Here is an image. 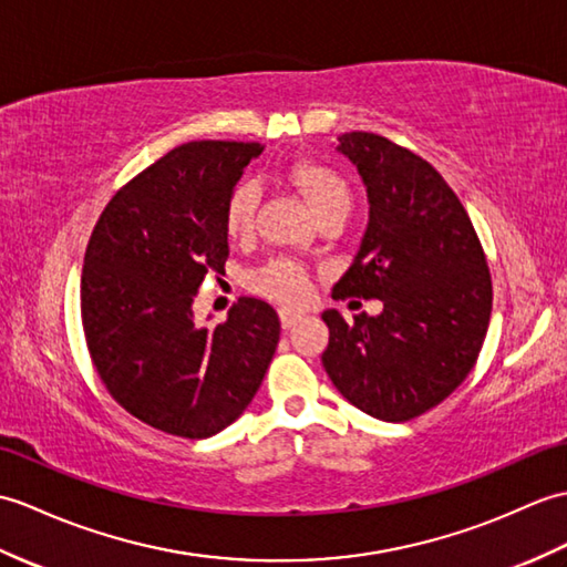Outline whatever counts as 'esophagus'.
Segmentation results:
<instances>
[{
    "instance_id": "1",
    "label": "esophagus",
    "mask_w": 567,
    "mask_h": 567,
    "mask_svg": "<svg viewBox=\"0 0 567 567\" xmlns=\"http://www.w3.org/2000/svg\"><path fill=\"white\" fill-rule=\"evenodd\" d=\"M299 321H301V313H295V311H280V323H282L285 331H289V328H295Z\"/></svg>"
}]
</instances>
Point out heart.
I'll use <instances>...</instances> for the list:
<instances>
[{"instance_id":"b5f03b06","label":"heart","mask_w":567,"mask_h":567,"mask_svg":"<svg viewBox=\"0 0 567 567\" xmlns=\"http://www.w3.org/2000/svg\"><path fill=\"white\" fill-rule=\"evenodd\" d=\"M285 183L295 188L313 215L323 219L346 217L352 193L346 176L321 162H295L285 171ZM260 193L254 181H241L231 188L224 205V231L231 241H248L256 231V209ZM251 289L282 307L307 305L313 292L309 270L295 258H272L251 275Z\"/></svg>"}]
</instances>
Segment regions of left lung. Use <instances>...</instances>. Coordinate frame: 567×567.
Instances as JSON below:
<instances>
[{"label": "left lung", "mask_w": 567, "mask_h": 567, "mask_svg": "<svg viewBox=\"0 0 567 567\" xmlns=\"http://www.w3.org/2000/svg\"><path fill=\"white\" fill-rule=\"evenodd\" d=\"M370 197V227L336 299H381L348 323L323 311L328 377L367 415L405 423L440 405L478 360L493 309L488 260L440 171L374 133L340 137Z\"/></svg>", "instance_id": "left-lung-1"}]
</instances>
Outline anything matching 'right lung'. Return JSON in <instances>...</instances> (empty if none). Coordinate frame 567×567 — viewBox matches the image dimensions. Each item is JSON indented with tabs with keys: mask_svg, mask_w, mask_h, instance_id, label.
<instances>
[{
	"mask_svg": "<svg viewBox=\"0 0 567 567\" xmlns=\"http://www.w3.org/2000/svg\"><path fill=\"white\" fill-rule=\"evenodd\" d=\"M258 142L200 140L171 150L117 190L84 254L82 326L91 362L117 405L186 440L217 434L254 401L280 319L244 297L215 328L193 297L229 258L224 205Z\"/></svg>",
	"mask_w": 567,
	"mask_h": 567,
	"instance_id": "1",
	"label": "right lung"
}]
</instances>
